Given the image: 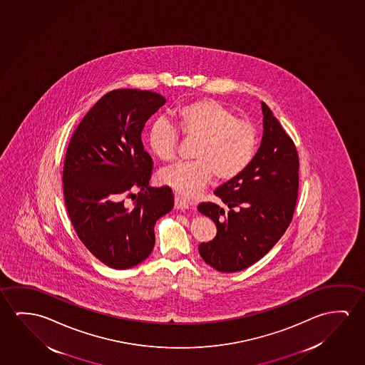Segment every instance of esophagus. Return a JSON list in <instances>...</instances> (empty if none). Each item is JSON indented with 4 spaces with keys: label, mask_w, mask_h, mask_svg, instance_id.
Masks as SVG:
<instances>
[{
    "label": "esophagus",
    "mask_w": 365,
    "mask_h": 365,
    "mask_svg": "<svg viewBox=\"0 0 365 365\" xmlns=\"http://www.w3.org/2000/svg\"><path fill=\"white\" fill-rule=\"evenodd\" d=\"M190 207H191L190 203L187 202L185 198H182L180 196L174 197V208H177V210H188Z\"/></svg>",
    "instance_id": "34e87169"
}]
</instances>
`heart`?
<instances>
[{"instance_id":"b5f03b06","label":"heart","mask_w":365,"mask_h":365,"mask_svg":"<svg viewBox=\"0 0 365 365\" xmlns=\"http://www.w3.org/2000/svg\"><path fill=\"white\" fill-rule=\"evenodd\" d=\"M172 118L185 139L196 140L192 149L196 160L174 164L159 173V182L180 196H197L213 175L220 182L235 180L255 157L259 143L255 125L237 118L221 102L210 98L188 102L177 107ZM176 130L168 121L157 120L148 131V146L159 160L175 158Z\"/></svg>"}]
</instances>
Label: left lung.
<instances>
[{
	"mask_svg": "<svg viewBox=\"0 0 365 365\" xmlns=\"http://www.w3.org/2000/svg\"><path fill=\"white\" fill-rule=\"evenodd\" d=\"M263 138L250 165L215 191L229 211L212 202L197 210L212 220L217 234L198 252L219 272L234 273L263 258L291 224L298 196L297 149L262 102Z\"/></svg>",
	"mask_w": 365,
	"mask_h": 365,
	"instance_id": "1",
	"label": "left lung"
}]
</instances>
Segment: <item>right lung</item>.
I'll return each mask as SVG.
<instances>
[{
    "instance_id": "right-lung-1",
    "label": "right lung",
    "mask_w": 365,
    "mask_h": 365,
    "mask_svg": "<svg viewBox=\"0 0 365 365\" xmlns=\"http://www.w3.org/2000/svg\"><path fill=\"white\" fill-rule=\"evenodd\" d=\"M164 103L152 91H111L86 113L68 145L63 192L69 219L84 247L113 269L150 255L154 225L174 206L169 187H149L153 160L141 141L146 121Z\"/></svg>"
}]
</instances>
